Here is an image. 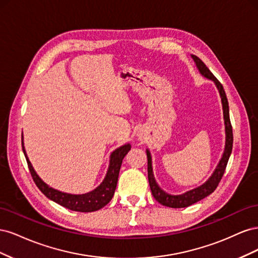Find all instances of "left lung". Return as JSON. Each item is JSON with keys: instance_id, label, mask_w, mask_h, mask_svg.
I'll return each mask as SVG.
<instances>
[{"instance_id": "1", "label": "left lung", "mask_w": 258, "mask_h": 258, "mask_svg": "<svg viewBox=\"0 0 258 258\" xmlns=\"http://www.w3.org/2000/svg\"><path fill=\"white\" fill-rule=\"evenodd\" d=\"M191 58L195 61V63H196V67L198 69L199 73L204 77H206V79L212 81L216 86L218 93H220L222 106H223L224 124H225V148H224V153L222 155V158H221L220 162L217 163V166H216L215 170L213 171L212 175H211L202 185L196 187V188H194L191 190L181 194V195H171L160 188L157 182H156L155 176H154L151 153H150V151L146 150L148 182H150L153 196L156 200L159 202L160 205L169 207V208H175V209L176 208H186V207L196 204V202H198L199 200L208 197L210 194H212L216 189L218 183L221 182L223 174L225 172L226 166H227V162L229 160L230 154L232 151V142H233L232 128H231L230 118H229L228 101H227V97H226L225 90L223 88V85L217 81L216 77L212 74V72L210 71L208 67L197 56L191 54Z\"/></svg>"}]
</instances>
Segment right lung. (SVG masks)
Returning <instances> with one entry per match:
<instances>
[{
	"mask_svg": "<svg viewBox=\"0 0 258 258\" xmlns=\"http://www.w3.org/2000/svg\"><path fill=\"white\" fill-rule=\"evenodd\" d=\"M131 145L127 143L124 145H121L118 148H116V150L111 154L110 165H108L106 175L102 183H101L97 188L86 194L74 195L52 188V187L48 186L40 176L37 175L34 168L31 165V162L28 158L25 146H23L22 139V151L26 156L29 170L36 186L48 199L54 201L56 204L69 210L76 211V212H93V211L102 209L112 200L116 189L117 181H118V174L122 159L124 156L128 154Z\"/></svg>",
	"mask_w": 258,
	"mask_h": 258,
	"instance_id": "right-lung-1",
	"label": "right lung"
}]
</instances>
